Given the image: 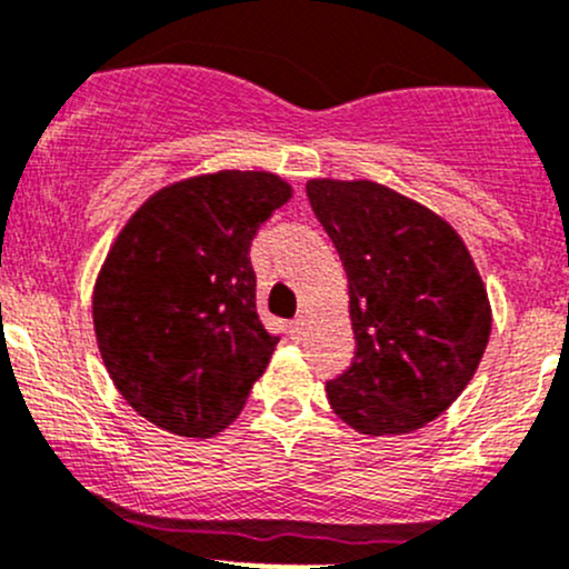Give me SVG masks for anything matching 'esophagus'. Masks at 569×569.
I'll return each mask as SVG.
<instances>
[{"mask_svg": "<svg viewBox=\"0 0 569 569\" xmlns=\"http://www.w3.org/2000/svg\"><path fill=\"white\" fill-rule=\"evenodd\" d=\"M305 330H308V319H305V316H300V319L291 321V327H289L291 338H295V340H302V338H305Z\"/></svg>", "mask_w": 569, "mask_h": 569, "instance_id": "34e87169", "label": "esophagus"}]
</instances>
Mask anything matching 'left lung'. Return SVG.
Returning a JSON list of instances; mask_svg holds the SVG:
<instances>
[{
	"label": "left lung",
	"instance_id": "8db88e82",
	"mask_svg": "<svg viewBox=\"0 0 569 569\" xmlns=\"http://www.w3.org/2000/svg\"><path fill=\"white\" fill-rule=\"evenodd\" d=\"M349 278L357 349L327 381L335 415L365 436H400L445 415L490 338L475 259L441 214L373 179L305 184Z\"/></svg>",
	"mask_w": 569,
	"mask_h": 569
}]
</instances>
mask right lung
<instances>
[{"instance_id":"right-lung-1","label":"right lung","mask_w":569,"mask_h":569,"mask_svg":"<svg viewBox=\"0 0 569 569\" xmlns=\"http://www.w3.org/2000/svg\"><path fill=\"white\" fill-rule=\"evenodd\" d=\"M291 196L272 171L184 177L111 242L92 291L94 338L143 420L188 439L237 420L278 346L256 313L250 242Z\"/></svg>"}]
</instances>
